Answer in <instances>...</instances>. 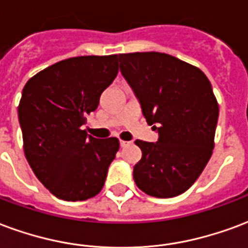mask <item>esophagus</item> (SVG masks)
Wrapping results in <instances>:
<instances>
[{"mask_svg": "<svg viewBox=\"0 0 248 248\" xmlns=\"http://www.w3.org/2000/svg\"><path fill=\"white\" fill-rule=\"evenodd\" d=\"M119 144H121V147H126V146H129L130 142H126V140H121V142H119Z\"/></svg>", "mask_w": 248, "mask_h": 248, "instance_id": "1", "label": "esophagus"}]
</instances>
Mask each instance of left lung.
Listing matches in <instances>:
<instances>
[{"instance_id": "1", "label": "left lung", "mask_w": 248, "mask_h": 248, "mask_svg": "<svg viewBox=\"0 0 248 248\" xmlns=\"http://www.w3.org/2000/svg\"><path fill=\"white\" fill-rule=\"evenodd\" d=\"M119 63L147 124L159 133L157 143L135 140L142 159L134 167V181L157 199L184 193L214 148L218 102L212 84L200 68L168 54H119Z\"/></svg>"}]
</instances>
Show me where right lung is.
<instances>
[{
    "label": "right lung",
    "mask_w": 248,
    "mask_h": 248,
    "mask_svg": "<svg viewBox=\"0 0 248 248\" xmlns=\"http://www.w3.org/2000/svg\"><path fill=\"white\" fill-rule=\"evenodd\" d=\"M118 73V55L76 56L49 65L26 82L18 105L23 150L42 184L64 201L98 194L119 150L114 137L82 130Z\"/></svg>",
    "instance_id": "obj_1"
}]
</instances>
